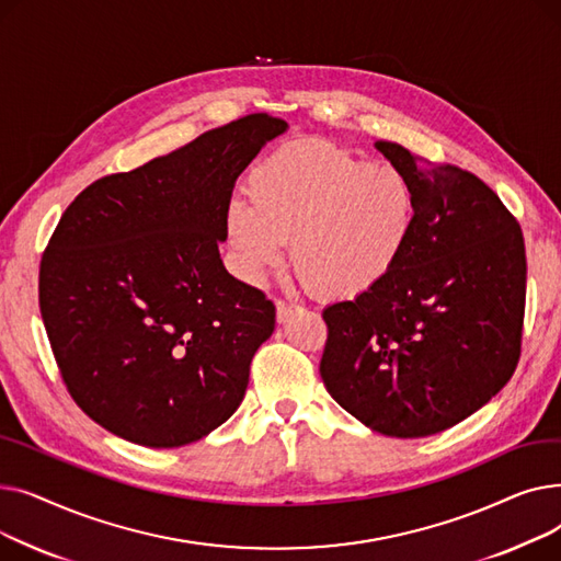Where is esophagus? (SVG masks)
I'll return each instance as SVG.
<instances>
[{
	"mask_svg": "<svg viewBox=\"0 0 561 561\" xmlns=\"http://www.w3.org/2000/svg\"><path fill=\"white\" fill-rule=\"evenodd\" d=\"M275 307H277V322H286L293 313H296L300 307L298 305H293V302H284V300H277L275 302Z\"/></svg>",
	"mask_w": 561,
	"mask_h": 561,
	"instance_id": "esophagus-1",
	"label": "esophagus"
}]
</instances>
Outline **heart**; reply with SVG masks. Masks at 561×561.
I'll return each instance as SVG.
<instances>
[{"mask_svg": "<svg viewBox=\"0 0 561 561\" xmlns=\"http://www.w3.org/2000/svg\"><path fill=\"white\" fill-rule=\"evenodd\" d=\"M248 202L225 211L227 241L259 277L290 241L296 275L322 298L352 300L385 282L416 222V193L391 165L330 142H300L256 163Z\"/></svg>", "mask_w": 561, "mask_h": 561, "instance_id": "b5f03b06", "label": "heart"}]
</instances>
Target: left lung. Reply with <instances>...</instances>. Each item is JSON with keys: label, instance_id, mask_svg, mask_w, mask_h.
<instances>
[{"label": "left lung", "instance_id": "obj_1", "mask_svg": "<svg viewBox=\"0 0 561 561\" xmlns=\"http://www.w3.org/2000/svg\"><path fill=\"white\" fill-rule=\"evenodd\" d=\"M377 150L416 193V222L391 275L322 311L320 377L366 427L398 438L476 414L516 370L525 243L507 206L473 172L398 142Z\"/></svg>", "mask_w": 561, "mask_h": 561}]
</instances>
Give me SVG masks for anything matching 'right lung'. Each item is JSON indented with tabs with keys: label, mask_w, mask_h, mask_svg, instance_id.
I'll return each instance as SVG.
<instances>
[{
	"label": "right lung",
	"mask_w": 561,
	"mask_h": 561,
	"mask_svg": "<svg viewBox=\"0 0 561 561\" xmlns=\"http://www.w3.org/2000/svg\"><path fill=\"white\" fill-rule=\"evenodd\" d=\"M288 125L252 113L131 172L102 176L58 220L38 298L72 400L111 434L180 448L243 402L275 305L218 245L239 174Z\"/></svg>",
	"instance_id": "add662e5"
}]
</instances>
